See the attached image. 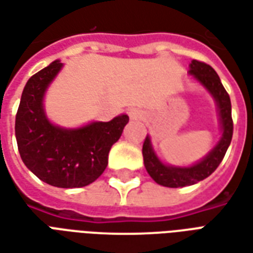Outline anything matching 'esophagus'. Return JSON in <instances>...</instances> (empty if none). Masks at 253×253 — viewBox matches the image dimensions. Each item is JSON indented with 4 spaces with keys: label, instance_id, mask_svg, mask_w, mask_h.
I'll return each mask as SVG.
<instances>
[{
    "label": "esophagus",
    "instance_id": "obj_1",
    "mask_svg": "<svg viewBox=\"0 0 253 253\" xmlns=\"http://www.w3.org/2000/svg\"><path fill=\"white\" fill-rule=\"evenodd\" d=\"M127 114L130 116V119H142L143 118V112L138 108H130Z\"/></svg>",
    "mask_w": 253,
    "mask_h": 253
}]
</instances>
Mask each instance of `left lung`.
Here are the masks:
<instances>
[{"label":"left lung","instance_id":"obj_1","mask_svg":"<svg viewBox=\"0 0 253 253\" xmlns=\"http://www.w3.org/2000/svg\"><path fill=\"white\" fill-rule=\"evenodd\" d=\"M188 74L195 78L196 81L211 94L212 99L215 100L222 135L219 138L217 145L209 152V154H206L196 164H192L190 167H175V165L164 164L154 152L152 142H150V137L148 135L145 138L142 146L145 168L148 170L150 177L157 184L169 187V188L192 186L198 181L209 177L214 170L217 169L218 165L221 164L223 156L230 145L232 135H233L230 97L223 88L222 83L215 70L210 65L194 59L190 63Z\"/></svg>","mask_w":253,"mask_h":253}]
</instances>
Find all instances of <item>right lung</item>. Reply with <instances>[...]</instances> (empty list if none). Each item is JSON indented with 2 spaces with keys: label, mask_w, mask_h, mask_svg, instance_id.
Returning <instances> with one entry per match:
<instances>
[{
  "label": "right lung",
  "mask_w": 253,
  "mask_h": 253,
  "mask_svg": "<svg viewBox=\"0 0 253 253\" xmlns=\"http://www.w3.org/2000/svg\"><path fill=\"white\" fill-rule=\"evenodd\" d=\"M62 66L54 61L25 84L14 131L21 160L34 175L50 186L77 188L93 183L104 172L108 153L128 116L122 114L110 122H92L78 128L52 125L43 99Z\"/></svg>",
  "instance_id": "obj_1"
}]
</instances>
